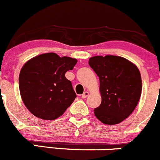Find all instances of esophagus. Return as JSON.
<instances>
[{
    "instance_id": "esophagus-1",
    "label": "esophagus",
    "mask_w": 160,
    "mask_h": 160,
    "mask_svg": "<svg viewBox=\"0 0 160 160\" xmlns=\"http://www.w3.org/2000/svg\"><path fill=\"white\" fill-rule=\"evenodd\" d=\"M88 96H89V92L86 91V92H83V94H82V98H83V99L86 98V97H87Z\"/></svg>"
}]
</instances>
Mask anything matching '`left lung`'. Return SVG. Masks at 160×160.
<instances>
[{
    "label": "left lung",
    "instance_id": "8db88e82",
    "mask_svg": "<svg viewBox=\"0 0 160 160\" xmlns=\"http://www.w3.org/2000/svg\"><path fill=\"white\" fill-rule=\"evenodd\" d=\"M89 64L100 79L101 104L95 116L107 125L118 124L130 116L141 94V77L138 67L117 56H96Z\"/></svg>",
    "mask_w": 160,
    "mask_h": 160
}]
</instances>
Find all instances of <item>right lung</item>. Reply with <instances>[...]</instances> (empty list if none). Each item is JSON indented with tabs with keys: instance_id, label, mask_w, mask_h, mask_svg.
<instances>
[{
	"instance_id": "obj_1",
	"label": "right lung",
	"mask_w": 160,
	"mask_h": 160,
	"mask_svg": "<svg viewBox=\"0 0 160 160\" xmlns=\"http://www.w3.org/2000/svg\"><path fill=\"white\" fill-rule=\"evenodd\" d=\"M77 60L48 52L26 62L19 73L21 97L34 116L54 120L61 116L76 97L71 81L65 77Z\"/></svg>"
}]
</instances>
